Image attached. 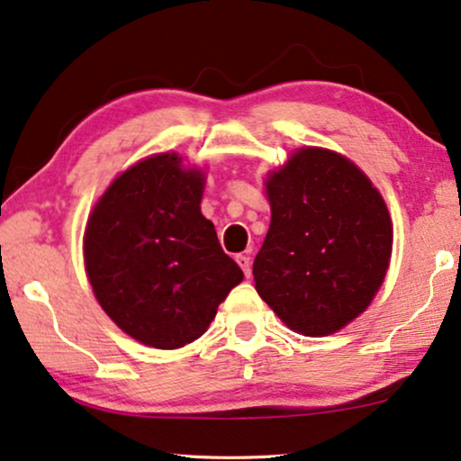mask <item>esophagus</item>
I'll use <instances>...</instances> for the list:
<instances>
[{
    "label": "esophagus",
    "instance_id": "obj_1",
    "mask_svg": "<svg viewBox=\"0 0 461 461\" xmlns=\"http://www.w3.org/2000/svg\"><path fill=\"white\" fill-rule=\"evenodd\" d=\"M236 263L240 265V267H242L244 276H246V277H250V274H252V269H250V257H246V255H238V257H236Z\"/></svg>",
    "mask_w": 461,
    "mask_h": 461
}]
</instances>
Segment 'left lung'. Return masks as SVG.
<instances>
[{
	"mask_svg": "<svg viewBox=\"0 0 461 461\" xmlns=\"http://www.w3.org/2000/svg\"><path fill=\"white\" fill-rule=\"evenodd\" d=\"M271 223L252 265L258 296L293 332L330 336L369 307L393 255L384 198L345 154L303 146L265 177Z\"/></svg>",
	"mask_w": 461,
	"mask_h": 461,
	"instance_id": "8db88e82",
	"label": "left lung"
}]
</instances>
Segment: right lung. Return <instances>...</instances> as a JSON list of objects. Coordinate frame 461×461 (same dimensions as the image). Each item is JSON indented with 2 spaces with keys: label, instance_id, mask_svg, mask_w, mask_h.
Segmentation results:
<instances>
[{
  "label": "right lung",
  "instance_id": "obj_1",
  "mask_svg": "<svg viewBox=\"0 0 461 461\" xmlns=\"http://www.w3.org/2000/svg\"><path fill=\"white\" fill-rule=\"evenodd\" d=\"M204 185L206 168L158 152L116 175L87 217L83 263L95 301L146 347L198 340L244 280L200 211Z\"/></svg>",
  "mask_w": 461,
  "mask_h": 461
}]
</instances>
